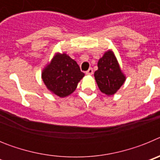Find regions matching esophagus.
I'll use <instances>...</instances> for the list:
<instances>
[{
  "mask_svg": "<svg viewBox=\"0 0 160 160\" xmlns=\"http://www.w3.org/2000/svg\"><path fill=\"white\" fill-rule=\"evenodd\" d=\"M93 73H94V70H93L92 68H90L87 71H86V73H87V75H92Z\"/></svg>",
  "mask_w": 160,
  "mask_h": 160,
  "instance_id": "34e87169",
  "label": "esophagus"
}]
</instances>
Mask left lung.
<instances>
[{
    "label": "left lung",
    "mask_w": 160,
    "mask_h": 160,
    "mask_svg": "<svg viewBox=\"0 0 160 160\" xmlns=\"http://www.w3.org/2000/svg\"><path fill=\"white\" fill-rule=\"evenodd\" d=\"M94 78L101 92L107 96L114 95L126 81V76L120 68L112 50H107L98 62Z\"/></svg>",
    "instance_id": "left-lung-1"
}]
</instances>
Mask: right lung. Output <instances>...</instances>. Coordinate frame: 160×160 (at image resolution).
<instances>
[{
    "label": "right lung",
    "instance_id": "right-lung-1",
    "mask_svg": "<svg viewBox=\"0 0 160 160\" xmlns=\"http://www.w3.org/2000/svg\"><path fill=\"white\" fill-rule=\"evenodd\" d=\"M84 75L76 61L66 53H55L42 72L46 88L60 98L71 94Z\"/></svg>",
    "mask_w": 160,
    "mask_h": 160
}]
</instances>
